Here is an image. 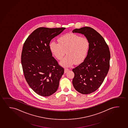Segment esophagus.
<instances>
[{"mask_svg": "<svg viewBox=\"0 0 128 128\" xmlns=\"http://www.w3.org/2000/svg\"><path fill=\"white\" fill-rule=\"evenodd\" d=\"M68 70H69L68 69V68L64 69V73H67V72H68Z\"/></svg>", "mask_w": 128, "mask_h": 128, "instance_id": "34e87169", "label": "esophagus"}]
</instances>
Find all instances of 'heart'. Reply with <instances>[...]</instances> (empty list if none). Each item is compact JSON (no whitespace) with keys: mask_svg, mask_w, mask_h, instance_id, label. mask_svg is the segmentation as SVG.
I'll return each mask as SVG.
<instances>
[{"mask_svg":"<svg viewBox=\"0 0 128 128\" xmlns=\"http://www.w3.org/2000/svg\"><path fill=\"white\" fill-rule=\"evenodd\" d=\"M59 43L52 42L50 44L51 52L58 60H61L66 52L67 56L60 62L63 67H69L74 63L82 62L86 57L90 47L88 40L74 33H68L58 38Z\"/></svg>","mask_w":128,"mask_h":128,"instance_id":"b5f03b06","label":"heart"}]
</instances>
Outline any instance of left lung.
<instances>
[{
    "label": "left lung",
    "instance_id": "obj_1",
    "mask_svg": "<svg viewBox=\"0 0 128 128\" xmlns=\"http://www.w3.org/2000/svg\"><path fill=\"white\" fill-rule=\"evenodd\" d=\"M72 32L84 34L90 43L84 60L72 70L74 74L73 85L81 94H91L100 86L108 73L110 56L109 49L103 37L90 27L76 28Z\"/></svg>",
    "mask_w": 128,
    "mask_h": 128
}]
</instances>
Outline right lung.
Returning a JSON list of instances; mask_svg holds the SVG:
<instances>
[{"label": "right lung", "instance_id": "obj_1", "mask_svg": "<svg viewBox=\"0 0 128 128\" xmlns=\"http://www.w3.org/2000/svg\"><path fill=\"white\" fill-rule=\"evenodd\" d=\"M65 28H39L31 33L24 44L22 64L27 83L35 92L49 96L58 90L64 73L50 48L51 40Z\"/></svg>", "mask_w": 128, "mask_h": 128}]
</instances>
